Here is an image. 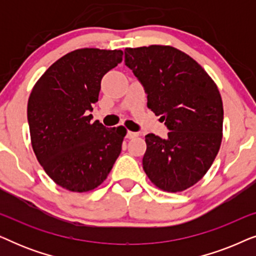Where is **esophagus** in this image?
<instances>
[{
	"instance_id": "34e87169",
	"label": "esophagus",
	"mask_w": 256,
	"mask_h": 256,
	"mask_svg": "<svg viewBox=\"0 0 256 256\" xmlns=\"http://www.w3.org/2000/svg\"><path fill=\"white\" fill-rule=\"evenodd\" d=\"M140 134L136 132H127V138H138Z\"/></svg>"
}]
</instances>
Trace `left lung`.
<instances>
[{"label": "left lung", "mask_w": 256, "mask_h": 256, "mask_svg": "<svg viewBox=\"0 0 256 256\" xmlns=\"http://www.w3.org/2000/svg\"><path fill=\"white\" fill-rule=\"evenodd\" d=\"M124 64L144 88L148 108L170 130L166 138L146 135L144 172L163 191L192 186L211 168L222 143L218 87L197 62L172 46L127 48Z\"/></svg>", "instance_id": "1"}]
</instances>
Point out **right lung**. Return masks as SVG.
I'll use <instances>...</instances> for the list:
<instances>
[{"mask_svg":"<svg viewBox=\"0 0 256 256\" xmlns=\"http://www.w3.org/2000/svg\"><path fill=\"white\" fill-rule=\"evenodd\" d=\"M121 50L80 48L54 62L28 101L31 144L59 186L86 192L102 183L120 155L124 127L90 122L101 79L122 60Z\"/></svg>","mask_w":256,"mask_h":256,"instance_id":"add662e5","label":"right lung"}]
</instances>
